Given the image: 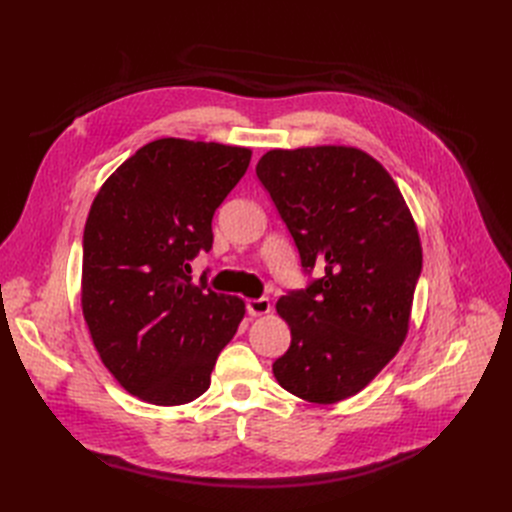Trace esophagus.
<instances>
[{"label":"esophagus","mask_w":512,"mask_h":512,"mask_svg":"<svg viewBox=\"0 0 512 512\" xmlns=\"http://www.w3.org/2000/svg\"><path fill=\"white\" fill-rule=\"evenodd\" d=\"M246 308L252 316H260V314L271 312V302H269V298H252V300H248Z\"/></svg>","instance_id":"1"}]
</instances>
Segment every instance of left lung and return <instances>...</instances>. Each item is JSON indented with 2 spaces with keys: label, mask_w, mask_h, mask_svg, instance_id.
Listing matches in <instances>:
<instances>
[{
  "label": "left lung",
  "mask_w": 512,
  "mask_h": 512,
  "mask_svg": "<svg viewBox=\"0 0 512 512\" xmlns=\"http://www.w3.org/2000/svg\"><path fill=\"white\" fill-rule=\"evenodd\" d=\"M256 175L296 241L302 269L325 271L279 298L291 344L273 375L306 402L346 400L404 344L423 266L417 225L394 179L358 148L271 150Z\"/></svg>",
  "instance_id": "obj_1"
}]
</instances>
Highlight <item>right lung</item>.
Listing matches in <instances>:
<instances>
[{
    "instance_id": "obj_1",
    "label": "right lung",
    "mask_w": 512,
    "mask_h": 512,
    "mask_svg": "<svg viewBox=\"0 0 512 512\" xmlns=\"http://www.w3.org/2000/svg\"><path fill=\"white\" fill-rule=\"evenodd\" d=\"M252 152L164 137L106 179L83 233L81 306L93 346L129 394L179 406L210 387L246 304L193 285L189 260L212 248V216Z\"/></svg>"
}]
</instances>
